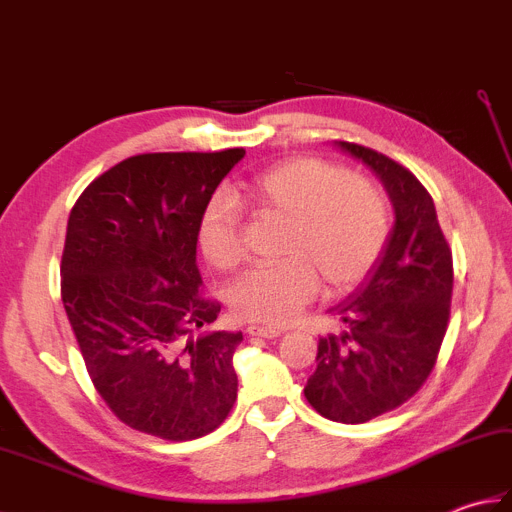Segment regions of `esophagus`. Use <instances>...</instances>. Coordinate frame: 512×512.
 <instances>
[{
    "instance_id": "obj_1",
    "label": "esophagus",
    "mask_w": 512,
    "mask_h": 512,
    "mask_svg": "<svg viewBox=\"0 0 512 512\" xmlns=\"http://www.w3.org/2000/svg\"><path fill=\"white\" fill-rule=\"evenodd\" d=\"M246 332L250 336H262V339H277V336H281L279 328H268V325H248Z\"/></svg>"
}]
</instances>
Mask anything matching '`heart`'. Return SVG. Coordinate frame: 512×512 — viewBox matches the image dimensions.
Segmentation results:
<instances>
[{
	"mask_svg": "<svg viewBox=\"0 0 512 512\" xmlns=\"http://www.w3.org/2000/svg\"><path fill=\"white\" fill-rule=\"evenodd\" d=\"M257 215L279 217L288 228V259L250 268L228 292L239 319L284 325L314 299L319 277L328 290L354 286L383 250L389 235L387 202L372 182L317 158H299L266 171L237 193ZM204 257L220 270L242 262V235L231 200L215 198L198 228Z\"/></svg>",
	"mask_w": 512,
	"mask_h": 512,
	"instance_id": "obj_1",
	"label": "heart"
}]
</instances>
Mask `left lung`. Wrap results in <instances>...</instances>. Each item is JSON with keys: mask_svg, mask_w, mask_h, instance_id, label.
<instances>
[{"mask_svg": "<svg viewBox=\"0 0 512 512\" xmlns=\"http://www.w3.org/2000/svg\"><path fill=\"white\" fill-rule=\"evenodd\" d=\"M334 147L383 182L396 215L374 266L328 310L341 332L321 336L303 389L323 418L361 424L400 407L431 374L447 334L453 259L436 204L411 171L374 149Z\"/></svg>", "mask_w": 512, "mask_h": 512, "instance_id": "left-lung-1", "label": "left lung"}]
</instances>
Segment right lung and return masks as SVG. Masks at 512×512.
Here are the masks:
<instances>
[{
    "mask_svg": "<svg viewBox=\"0 0 512 512\" xmlns=\"http://www.w3.org/2000/svg\"><path fill=\"white\" fill-rule=\"evenodd\" d=\"M244 149L143 154L96 178L72 206L61 299L85 367L116 418L162 440L202 438L237 398L242 332H202L198 228Z\"/></svg>",
    "mask_w": 512,
    "mask_h": 512,
    "instance_id": "1",
    "label": "right lung"
}]
</instances>
